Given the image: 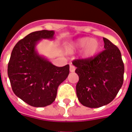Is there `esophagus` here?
I'll use <instances>...</instances> for the list:
<instances>
[{"mask_svg":"<svg viewBox=\"0 0 132 132\" xmlns=\"http://www.w3.org/2000/svg\"><path fill=\"white\" fill-rule=\"evenodd\" d=\"M70 71L71 72H74L75 71V67L73 65H70Z\"/></svg>","mask_w":132,"mask_h":132,"instance_id":"1","label":"esophagus"}]
</instances>
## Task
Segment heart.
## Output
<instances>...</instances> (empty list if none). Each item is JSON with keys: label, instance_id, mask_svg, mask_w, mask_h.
Wrapping results in <instances>:
<instances>
[{"label": "heart", "instance_id": "heart-1", "mask_svg": "<svg viewBox=\"0 0 132 132\" xmlns=\"http://www.w3.org/2000/svg\"><path fill=\"white\" fill-rule=\"evenodd\" d=\"M98 48L99 44L97 40L88 37H83L68 44L66 48L70 52L82 50V56L85 58H89L95 55Z\"/></svg>", "mask_w": 132, "mask_h": 132}]
</instances>
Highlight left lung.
I'll return each instance as SVG.
<instances>
[{"mask_svg": "<svg viewBox=\"0 0 132 132\" xmlns=\"http://www.w3.org/2000/svg\"><path fill=\"white\" fill-rule=\"evenodd\" d=\"M103 41L104 51L96 57L72 62L79 76L78 100L91 108L110 103L123 84L125 67L120 51L108 39L103 38Z\"/></svg>", "mask_w": 132, "mask_h": 132, "instance_id": "1", "label": "left lung"}]
</instances>
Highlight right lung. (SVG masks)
<instances>
[{
	"label": "right lung",
	"instance_id": "1",
	"mask_svg": "<svg viewBox=\"0 0 132 132\" xmlns=\"http://www.w3.org/2000/svg\"><path fill=\"white\" fill-rule=\"evenodd\" d=\"M54 31H34L20 40L12 49L7 75L14 94L34 107L54 101L57 87L67 79L70 65L57 67L36 50L42 39H54Z\"/></svg>",
	"mask_w": 132,
	"mask_h": 132
}]
</instances>
